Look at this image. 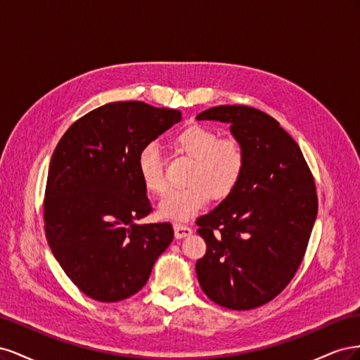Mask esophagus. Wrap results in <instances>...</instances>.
I'll use <instances>...</instances> for the list:
<instances>
[{"instance_id": "34e87169", "label": "esophagus", "mask_w": 360, "mask_h": 360, "mask_svg": "<svg viewBox=\"0 0 360 360\" xmlns=\"http://www.w3.org/2000/svg\"><path fill=\"white\" fill-rule=\"evenodd\" d=\"M174 234H176V238H183L192 234V228L181 225V224H174Z\"/></svg>"}]
</instances>
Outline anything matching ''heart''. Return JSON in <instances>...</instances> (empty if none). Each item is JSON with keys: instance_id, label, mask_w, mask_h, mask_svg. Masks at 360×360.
Masks as SVG:
<instances>
[{"instance_id": "obj_1", "label": "heart", "mask_w": 360, "mask_h": 360, "mask_svg": "<svg viewBox=\"0 0 360 360\" xmlns=\"http://www.w3.org/2000/svg\"><path fill=\"white\" fill-rule=\"evenodd\" d=\"M172 144L180 153L193 159L188 183L172 189L159 202L158 213L165 219L186 222L197 216L210 198L222 200L240 181L245 171V151L236 138H217L212 129L200 124L184 127ZM138 174L146 189L162 193L167 188L162 162L155 144H146L138 153Z\"/></svg>"}]
</instances>
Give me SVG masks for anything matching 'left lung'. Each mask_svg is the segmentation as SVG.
Instances as JSON below:
<instances>
[{"mask_svg": "<svg viewBox=\"0 0 360 360\" xmlns=\"http://www.w3.org/2000/svg\"><path fill=\"white\" fill-rule=\"evenodd\" d=\"M197 118L230 124L246 158L236 189L197 221L207 245L198 282L221 307L252 309L276 297L302 263L319 212L314 177L296 141L266 112L221 105Z\"/></svg>", "mask_w": 360, "mask_h": 360, "instance_id": "1", "label": "left lung"}]
</instances>
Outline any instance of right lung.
Wrapping results in <instances>:
<instances>
[{"label": "right lung", "mask_w": 360, "mask_h": 360, "mask_svg": "<svg viewBox=\"0 0 360 360\" xmlns=\"http://www.w3.org/2000/svg\"><path fill=\"white\" fill-rule=\"evenodd\" d=\"M180 120L179 110L144 102L106 103L75 122L53 151L46 238L70 281L94 300L134 296L172 242L169 222L139 224L151 205L136 160Z\"/></svg>", "instance_id": "right-lung-1"}]
</instances>
